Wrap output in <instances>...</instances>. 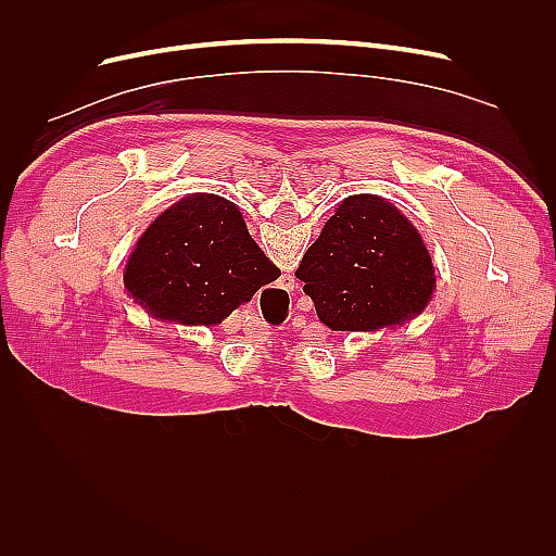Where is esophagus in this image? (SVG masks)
Masks as SVG:
<instances>
[{"mask_svg":"<svg viewBox=\"0 0 556 556\" xmlns=\"http://www.w3.org/2000/svg\"><path fill=\"white\" fill-rule=\"evenodd\" d=\"M280 282H282L285 290H294V278L292 276H282Z\"/></svg>","mask_w":556,"mask_h":556,"instance_id":"1","label":"esophagus"}]
</instances>
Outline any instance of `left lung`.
<instances>
[{"label": "left lung", "instance_id": "left-lung-1", "mask_svg": "<svg viewBox=\"0 0 556 556\" xmlns=\"http://www.w3.org/2000/svg\"><path fill=\"white\" fill-rule=\"evenodd\" d=\"M333 331L403 325L427 306L433 266L417 229L374 194L348 197L296 268Z\"/></svg>", "mask_w": 556, "mask_h": 556}]
</instances>
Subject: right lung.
Segmentation results:
<instances>
[{"mask_svg":"<svg viewBox=\"0 0 556 556\" xmlns=\"http://www.w3.org/2000/svg\"><path fill=\"white\" fill-rule=\"evenodd\" d=\"M278 276L237 206L215 194H192L146 229L127 262L125 285L160 319L217 325Z\"/></svg>","mask_w":556,"mask_h":556,"instance_id":"1","label":"right lung"}]
</instances>
